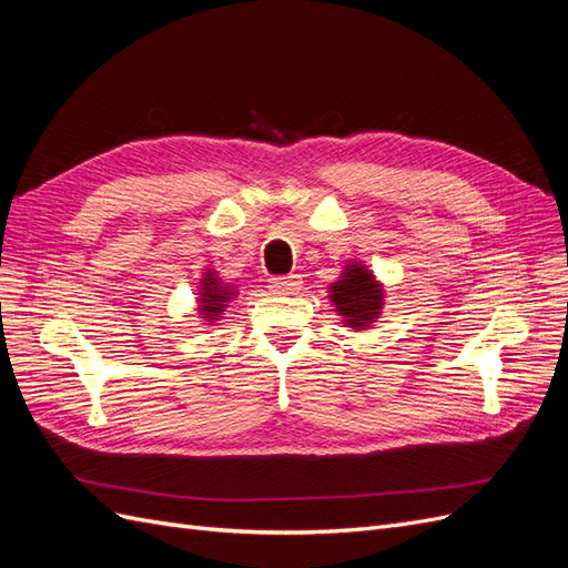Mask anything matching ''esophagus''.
Instances as JSON below:
<instances>
[{
	"instance_id": "1",
	"label": "esophagus",
	"mask_w": 568,
	"mask_h": 568,
	"mask_svg": "<svg viewBox=\"0 0 568 568\" xmlns=\"http://www.w3.org/2000/svg\"><path fill=\"white\" fill-rule=\"evenodd\" d=\"M301 277L298 274H288V277H274V280H270V291L272 294H282V296H286V294H296V291L301 288Z\"/></svg>"
}]
</instances>
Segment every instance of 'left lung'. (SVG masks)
I'll return each instance as SVG.
<instances>
[{
    "instance_id": "8db88e82",
    "label": "left lung",
    "mask_w": 568,
    "mask_h": 568,
    "mask_svg": "<svg viewBox=\"0 0 568 568\" xmlns=\"http://www.w3.org/2000/svg\"><path fill=\"white\" fill-rule=\"evenodd\" d=\"M332 288L329 298L334 301L336 311L343 315V322L357 329H367V326L379 317L382 311V286L374 282V274H369L363 265H348L343 272V280H338Z\"/></svg>"
}]
</instances>
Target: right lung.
<instances>
[{
    "label": "right lung",
    "instance_id": "right-lung-1",
    "mask_svg": "<svg viewBox=\"0 0 568 568\" xmlns=\"http://www.w3.org/2000/svg\"><path fill=\"white\" fill-rule=\"evenodd\" d=\"M201 313L205 315V320H217V315L222 313V307H225L227 298L234 296V291H230L227 286H222L215 277L213 272L205 274L201 280Z\"/></svg>",
    "mask_w": 568,
    "mask_h": 568
}]
</instances>
